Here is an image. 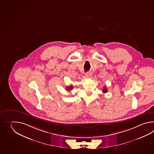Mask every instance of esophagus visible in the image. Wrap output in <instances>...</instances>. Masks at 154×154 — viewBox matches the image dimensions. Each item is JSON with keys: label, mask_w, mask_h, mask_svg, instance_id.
Returning <instances> with one entry per match:
<instances>
[{"label": "esophagus", "mask_w": 154, "mask_h": 154, "mask_svg": "<svg viewBox=\"0 0 154 154\" xmlns=\"http://www.w3.org/2000/svg\"><path fill=\"white\" fill-rule=\"evenodd\" d=\"M92 74L91 72H88L86 74V76L88 78H90L91 77Z\"/></svg>", "instance_id": "obj_1"}]
</instances>
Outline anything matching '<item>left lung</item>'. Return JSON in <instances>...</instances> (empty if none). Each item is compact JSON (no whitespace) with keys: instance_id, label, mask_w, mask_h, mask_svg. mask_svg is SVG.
Instances as JSON below:
<instances>
[{"instance_id":"obj_1","label":"left lung","mask_w":154,"mask_h":154,"mask_svg":"<svg viewBox=\"0 0 154 154\" xmlns=\"http://www.w3.org/2000/svg\"><path fill=\"white\" fill-rule=\"evenodd\" d=\"M107 91H108V90H107V88H106V87H103V88L102 92H103V93H106V92H107Z\"/></svg>"}]
</instances>
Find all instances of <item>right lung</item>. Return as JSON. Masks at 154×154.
<instances>
[{
  "instance_id": "obj_1",
  "label": "right lung",
  "mask_w": 154,
  "mask_h": 154,
  "mask_svg": "<svg viewBox=\"0 0 154 154\" xmlns=\"http://www.w3.org/2000/svg\"><path fill=\"white\" fill-rule=\"evenodd\" d=\"M72 88H73L72 86H67V87H66V89L67 90H68V91H70V90H72Z\"/></svg>"
}]
</instances>
